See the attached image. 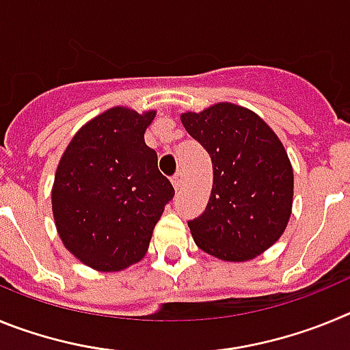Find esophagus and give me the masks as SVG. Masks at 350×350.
Returning <instances> with one entry per match:
<instances>
[{
  "label": "esophagus",
  "instance_id": "obj_1",
  "mask_svg": "<svg viewBox=\"0 0 350 350\" xmlns=\"http://www.w3.org/2000/svg\"><path fill=\"white\" fill-rule=\"evenodd\" d=\"M172 184H173V187H175V189H180L182 187V184H184V178H182V173H177V175H175V177L172 178Z\"/></svg>",
  "mask_w": 350,
  "mask_h": 350
}]
</instances>
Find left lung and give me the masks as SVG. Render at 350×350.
Segmentation results:
<instances>
[{
    "instance_id": "left-lung-1",
    "label": "left lung",
    "mask_w": 350,
    "mask_h": 350,
    "mask_svg": "<svg viewBox=\"0 0 350 350\" xmlns=\"http://www.w3.org/2000/svg\"><path fill=\"white\" fill-rule=\"evenodd\" d=\"M180 120L213 168L205 212L187 222L194 243L222 261L254 259L282 237L293 212L295 175L282 142L258 113L228 101Z\"/></svg>"
}]
</instances>
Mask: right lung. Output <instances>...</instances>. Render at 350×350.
<instances>
[{
	"instance_id": "1",
	"label": "right lung",
	"mask_w": 350,
	"mask_h": 350,
	"mask_svg": "<svg viewBox=\"0 0 350 350\" xmlns=\"http://www.w3.org/2000/svg\"><path fill=\"white\" fill-rule=\"evenodd\" d=\"M156 110L113 107L71 138L52 185V213L63 245L85 267L120 271L147 254L165 205L175 194L145 145Z\"/></svg>"
}]
</instances>
